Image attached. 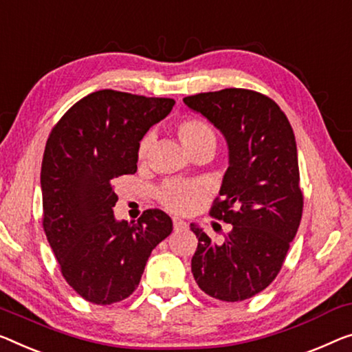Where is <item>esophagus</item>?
<instances>
[{"label":"esophagus","instance_id":"1","mask_svg":"<svg viewBox=\"0 0 352 352\" xmlns=\"http://www.w3.org/2000/svg\"><path fill=\"white\" fill-rule=\"evenodd\" d=\"M172 223H174V229H177V230L178 229H186V226H188V224L183 221L182 218H177V217L172 218Z\"/></svg>","mask_w":352,"mask_h":352}]
</instances>
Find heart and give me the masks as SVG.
Returning a JSON list of instances; mask_svg holds the SVG:
<instances>
[{
  "label": "heart",
  "mask_w": 352,
  "mask_h": 352,
  "mask_svg": "<svg viewBox=\"0 0 352 352\" xmlns=\"http://www.w3.org/2000/svg\"><path fill=\"white\" fill-rule=\"evenodd\" d=\"M178 138L186 146V150L192 153L201 148V146L207 144H214V133L212 128L202 120L197 118H186L178 124L177 128ZM151 146V138L150 135H145V138L140 140L139 148H138V156L140 161H144L146 156H148ZM202 197V188L196 185V183L191 182H180V180H170L166 182L164 185L160 188L158 191V199L160 202L164 206L167 210L175 213H186L196 207L199 199Z\"/></svg>",
  "instance_id": "heart-1"
}]
</instances>
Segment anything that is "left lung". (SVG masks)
I'll use <instances>...</instances> for the list:
<instances>
[{
  "label": "left lung",
  "mask_w": 352,
  "mask_h": 352,
  "mask_svg": "<svg viewBox=\"0 0 352 352\" xmlns=\"http://www.w3.org/2000/svg\"><path fill=\"white\" fill-rule=\"evenodd\" d=\"M183 102L224 135L229 150L210 214L232 224V230L218 245L191 223L199 240L191 272L210 297L245 300L275 280L300 224L296 138L278 104L261 93L226 88Z\"/></svg>",
  "instance_id": "8db88e82"
}]
</instances>
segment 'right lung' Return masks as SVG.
I'll return each instance as SVG.
<instances>
[{
    "mask_svg": "<svg viewBox=\"0 0 352 352\" xmlns=\"http://www.w3.org/2000/svg\"><path fill=\"white\" fill-rule=\"evenodd\" d=\"M175 101L101 90L76 102L49 135L41 169L47 240L72 289L96 305L129 297L156 245L172 232L161 210L115 218L113 183L135 174L138 148Z\"/></svg>",
    "mask_w": 352,
    "mask_h": 352,
    "instance_id": "obj_1",
    "label": "right lung"
}]
</instances>
